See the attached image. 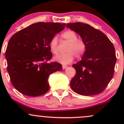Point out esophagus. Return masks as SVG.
I'll return each instance as SVG.
<instances>
[{
    "instance_id": "1",
    "label": "esophagus",
    "mask_w": 124,
    "mask_h": 124,
    "mask_svg": "<svg viewBox=\"0 0 124 124\" xmlns=\"http://www.w3.org/2000/svg\"><path fill=\"white\" fill-rule=\"evenodd\" d=\"M67 68H68V66H66V65H62V68H63V69H66Z\"/></svg>"
}]
</instances>
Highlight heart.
Instances as JSON below:
<instances>
[{"label": "heart", "instance_id": "b5f03b06", "mask_svg": "<svg viewBox=\"0 0 124 124\" xmlns=\"http://www.w3.org/2000/svg\"><path fill=\"white\" fill-rule=\"evenodd\" d=\"M61 36L64 40L69 42L66 49L67 52L55 57V61L62 64H68L75 59V56L78 58L83 56L86 50V42L83 39L78 38V36L76 32L68 30L64 31ZM49 48L54 55H57L59 54V42L56 37L51 39L49 42Z\"/></svg>", "mask_w": 124, "mask_h": 124}]
</instances>
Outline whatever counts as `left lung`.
<instances>
[{
	"instance_id": "left-lung-1",
	"label": "left lung",
	"mask_w": 124,
	"mask_h": 124,
	"mask_svg": "<svg viewBox=\"0 0 124 124\" xmlns=\"http://www.w3.org/2000/svg\"><path fill=\"white\" fill-rule=\"evenodd\" d=\"M66 27L79 34L86 44L82 59L72 65L76 74L71 88L82 96L102 93L114 73L116 58L113 44L103 32L87 24L68 23Z\"/></svg>"
}]
</instances>
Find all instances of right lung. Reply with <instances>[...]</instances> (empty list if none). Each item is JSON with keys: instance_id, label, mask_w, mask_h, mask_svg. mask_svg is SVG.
<instances>
[{"instance_id": "1", "label": "right lung", "mask_w": 124, "mask_h": 124, "mask_svg": "<svg viewBox=\"0 0 124 124\" xmlns=\"http://www.w3.org/2000/svg\"><path fill=\"white\" fill-rule=\"evenodd\" d=\"M65 24L39 22L15 33L8 41L5 56L13 86L26 96H41L49 90L50 74L61 70L62 65L49 62V42L63 30Z\"/></svg>"}]
</instances>
